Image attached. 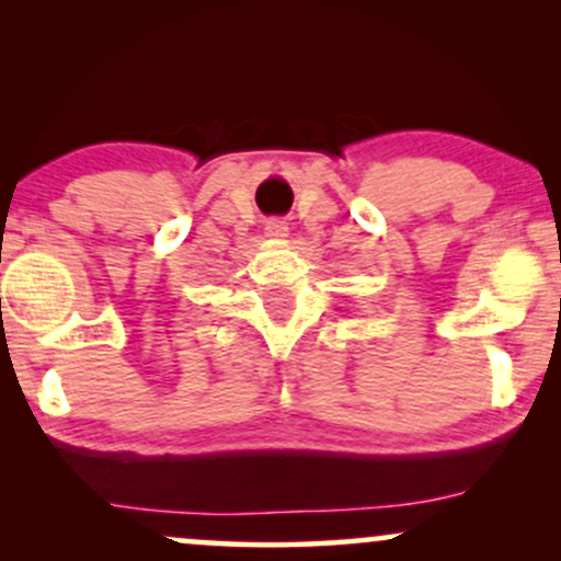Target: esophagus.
Returning a JSON list of instances; mask_svg holds the SVG:
<instances>
[{"label":"esophagus","instance_id":"esophagus-1","mask_svg":"<svg viewBox=\"0 0 561 561\" xmlns=\"http://www.w3.org/2000/svg\"><path fill=\"white\" fill-rule=\"evenodd\" d=\"M266 234L268 237H285L287 234V224L279 221V218H272V221H266Z\"/></svg>","mask_w":561,"mask_h":561}]
</instances>
